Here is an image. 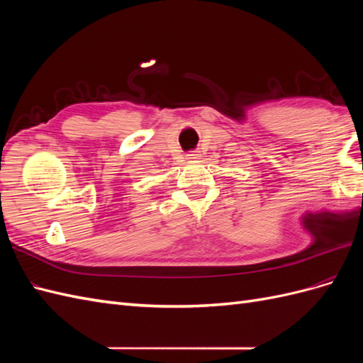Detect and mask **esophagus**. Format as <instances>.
<instances>
[{"instance_id":"obj_1","label":"esophagus","mask_w":363,"mask_h":363,"mask_svg":"<svg viewBox=\"0 0 363 363\" xmlns=\"http://www.w3.org/2000/svg\"><path fill=\"white\" fill-rule=\"evenodd\" d=\"M199 157H200V155L196 151L189 152V155H186V159H188V162H199Z\"/></svg>"}]
</instances>
